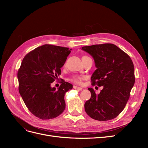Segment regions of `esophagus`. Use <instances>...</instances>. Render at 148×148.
I'll list each match as a JSON object with an SVG mask.
<instances>
[{
    "label": "esophagus",
    "mask_w": 148,
    "mask_h": 148,
    "mask_svg": "<svg viewBox=\"0 0 148 148\" xmlns=\"http://www.w3.org/2000/svg\"><path fill=\"white\" fill-rule=\"evenodd\" d=\"M73 88L75 89H77V90H78V91H80V90H82L83 88H81V87H78V86H73Z\"/></svg>",
    "instance_id": "esophagus-1"
}]
</instances>
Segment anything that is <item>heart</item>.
Here are the masks:
<instances>
[{
	"instance_id": "heart-1",
	"label": "heart",
	"mask_w": 148,
	"mask_h": 148,
	"mask_svg": "<svg viewBox=\"0 0 148 148\" xmlns=\"http://www.w3.org/2000/svg\"><path fill=\"white\" fill-rule=\"evenodd\" d=\"M88 57H88V56H83L82 57V59H84V58H88ZM83 79H84V77H82V76L76 75V76H73V77H71L70 78V80H71V82H73V83H75L76 84H80L82 83Z\"/></svg>"
}]
</instances>
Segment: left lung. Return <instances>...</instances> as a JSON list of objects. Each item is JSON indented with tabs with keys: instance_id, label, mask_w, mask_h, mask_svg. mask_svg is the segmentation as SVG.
Wrapping results in <instances>:
<instances>
[{
	"instance_id": "left-lung-1",
	"label": "left lung",
	"mask_w": 148,
	"mask_h": 148,
	"mask_svg": "<svg viewBox=\"0 0 148 148\" xmlns=\"http://www.w3.org/2000/svg\"><path fill=\"white\" fill-rule=\"evenodd\" d=\"M82 49L93 57L97 68L91 78V84L103 86L98 95L92 88H88L91 96L85 102V111L96 120L114 119L124 109L135 84L133 62L113 44L84 46Z\"/></svg>"
}]
</instances>
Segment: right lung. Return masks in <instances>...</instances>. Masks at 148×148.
Masks as SVG:
<instances>
[{
    "instance_id": "right-lung-1",
    "label": "right lung",
    "mask_w": 148,
    "mask_h": 148,
    "mask_svg": "<svg viewBox=\"0 0 148 148\" xmlns=\"http://www.w3.org/2000/svg\"><path fill=\"white\" fill-rule=\"evenodd\" d=\"M71 49L45 44L31 51L18 71V90L26 106L42 120L58 117L65 109L64 96L73 85L62 80L56 89L51 84L61 74V68Z\"/></svg>"
}]
</instances>
